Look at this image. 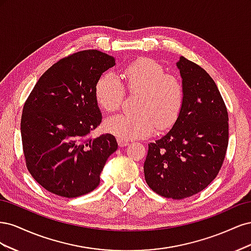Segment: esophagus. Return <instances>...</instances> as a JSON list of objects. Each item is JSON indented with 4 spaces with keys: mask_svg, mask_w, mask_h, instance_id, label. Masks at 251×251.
Listing matches in <instances>:
<instances>
[{
    "mask_svg": "<svg viewBox=\"0 0 251 251\" xmlns=\"http://www.w3.org/2000/svg\"><path fill=\"white\" fill-rule=\"evenodd\" d=\"M117 143H118V146H119L120 148H124V147H126V146H127V144H128V140H125V139L118 138V139H117Z\"/></svg>",
    "mask_w": 251,
    "mask_h": 251,
    "instance_id": "esophagus-1",
    "label": "esophagus"
}]
</instances>
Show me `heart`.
<instances>
[{
    "label": "heart",
    "instance_id": "obj_1",
    "mask_svg": "<svg viewBox=\"0 0 251 251\" xmlns=\"http://www.w3.org/2000/svg\"><path fill=\"white\" fill-rule=\"evenodd\" d=\"M124 86L130 93H138L134 114H115L104 120L108 133L125 140L144 138L154 132L164 131L176 123L184 102V87L175 75L165 74L162 65L144 57L127 65L123 72ZM120 79L113 73L98 78L94 96L105 112L117 110L125 96Z\"/></svg>",
    "mask_w": 251,
    "mask_h": 251
}]
</instances>
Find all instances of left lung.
Segmentation results:
<instances>
[{
	"label": "left lung",
	"instance_id": "obj_1",
	"mask_svg": "<svg viewBox=\"0 0 251 251\" xmlns=\"http://www.w3.org/2000/svg\"><path fill=\"white\" fill-rule=\"evenodd\" d=\"M177 67L183 107L171 131L149 144L143 171L156 194L180 200L206 188L221 170L228 146V113L203 68L183 56Z\"/></svg>",
	"mask_w": 251,
	"mask_h": 251
}]
</instances>
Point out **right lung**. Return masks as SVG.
I'll return each instance as SVG.
<instances>
[{"label":"right lung","instance_id":"1","mask_svg":"<svg viewBox=\"0 0 251 251\" xmlns=\"http://www.w3.org/2000/svg\"><path fill=\"white\" fill-rule=\"evenodd\" d=\"M113 66L114 57L98 50L73 53L51 66L27 98L21 119L26 166L52 194L75 198L94 191L118 148L111 134L89 137L102 119L96 81Z\"/></svg>","mask_w":251,"mask_h":251}]
</instances>
